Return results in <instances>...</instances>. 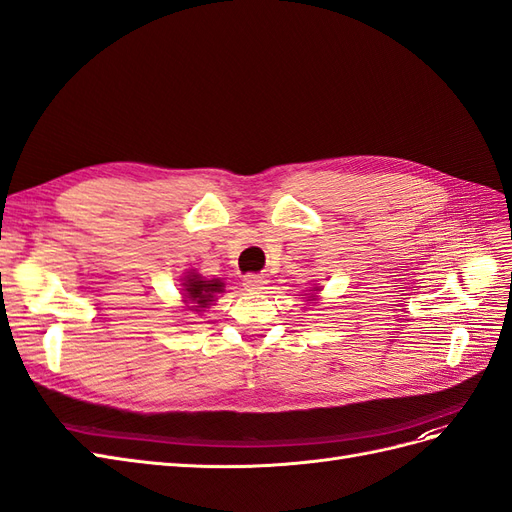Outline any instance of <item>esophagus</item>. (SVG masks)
I'll list each match as a JSON object with an SVG mask.
<instances>
[{"label": "esophagus", "instance_id": "esophagus-1", "mask_svg": "<svg viewBox=\"0 0 512 512\" xmlns=\"http://www.w3.org/2000/svg\"><path fill=\"white\" fill-rule=\"evenodd\" d=\"M242 285L246 287V291H261V289H266L268 279L261 274H246L242 279Z\"/></svg>", "mask_w": 512, "mask_h": 512}]
</instances>
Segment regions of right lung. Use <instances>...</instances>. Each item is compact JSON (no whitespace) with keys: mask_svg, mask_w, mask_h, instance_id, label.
I'll return each instance as SVG.
<instances>
[{"mask_svg":"<svg viewBox=\"0 0 512 512\" xmlns=\"http://www.w3.org/2000/svg\"><path fill=\"white\" fill-rule=\"evenodd\" d=\"M221 291H223V283H221V281H216V279H214V281H201L199 274L186 276L184 296H186L188 300H193L195 304H199L197 309H193V311L203 309V306H206L208 302H212L214 296L221 294Z\"/></svg>","mask_w":512,"mask_h":512,"instance_id":"obj_1","label":"right lung"}]
</instances>
